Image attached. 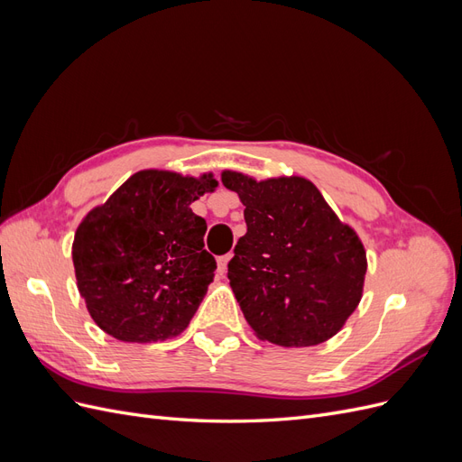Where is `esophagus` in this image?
I'll return each instance as SVG.
<instances>
[{"label": "esophagus", "instance_id": "obj_1", "mask_svg": "<svg viewBox=\"0 0 462 462\" xmlns=\"http://www.w3.org/2000/svg\"><path fill=\"white\" fill-rule=\"evenodd\" d=\"M229 260H231V254H223V256H219V258H217V270H219V273H221V275L227 272V263H229Z\"/></svg>", "mask_w": 462, "mask_h": 462}]
</instances>
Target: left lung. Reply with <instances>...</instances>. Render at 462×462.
I'll return each instance as SVG.
<instances>
[{"label": "left lung", "instance_id": "left-lung-1", "mask_svg": "<svg viewBox=\"0 0 462 462\" xmlns=\"http://www.w3.org/2000/svg\"><path fill=\"white\" fill-rule=\"evenodd\" d=\"M239 194L246 235L229 262V285L258 339L312 346L337 333L362 299L366 250L304 177L256 180L223 171Z\"/></svg>", "mask_w": 462, "mask_h": 462}]
</instances>
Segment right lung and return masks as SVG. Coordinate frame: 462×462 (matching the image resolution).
I'll return each mask as SVG.
<instances>
[{"mask_svg":"<svg viewBox=\"0 0 462 462\" xmlns=\"http://www.w3.org/2000/svg\"><path fill=\"white\" fill-rule=\"evenodd\" d=\"M216 187L212 173L144 170L80 221L77 285L100 329L127 343L165 341L187 329L217 268L204 250L206 219L190 204Z\"/></svg>","mask_w":462,"mask_h":462,"instance_id":"add662e5","label":"right lung"}]
</instances>
